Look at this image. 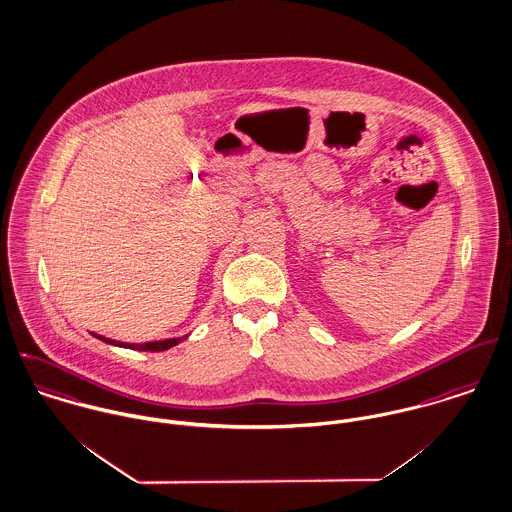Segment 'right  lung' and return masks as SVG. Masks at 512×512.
<instances>
[{
  "mask_svg": "<svg viewBox=\"0 0 512 512\" xmlns=\"http://www.w3.org/2000/svg\"><path fill=\"white\" fill-rule=\"evenodd\" d=\"M95 338L107 342V344H113V346H121V348H131V350H142V352H164L176 344H180L186 336L182 338H168V340H156V342H144V344H127V342H119V340H111V338H105L101 334H93Z\"/></svg>",
  "mask_w": 512,
  "mask_h": 512,
  "instance_id": "add662e5",
  "label": "right lung"
}]
</instances>
